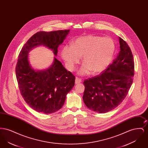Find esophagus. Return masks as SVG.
<instances>
[{
    "mask_svg": "<svg viewBox=\"0 0 148 148\" xmlns=\"http://www.w3.org/2000/svg\"><path fill=\"white\" fill-rule=\"evenodd\" d=\"M81 82H82V79L79 78V77H76V78H75V84L80 83Z\"/></svg>",
    "mask_w": 148,
    "mask_h": 148,
    "instance_id": "1",
    "label": "esophagus"
}]
</instances>
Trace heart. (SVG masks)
<instances>
[{"label": "heart", "mask_w": 148, "mask_h": 148, "mask_svg": "<svg viewBox=\"0 0 148 148\" xmlns=\"http://www.w3.org/2000/svg\"><path fill=\"white\" fill-rule=\"evenodd\" d=\"M115 49V45L109 38L88 35L78 38L72 45H65L62 51L64 60L69 70L73 71L83 56L84 64L79 73L81 75L99 74L110 64Z\"/></svg>", "instance_id": "heart-1"}]
</instances>
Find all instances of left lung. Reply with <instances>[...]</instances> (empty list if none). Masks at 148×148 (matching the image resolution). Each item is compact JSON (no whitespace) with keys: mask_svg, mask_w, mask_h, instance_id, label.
<instances>
[{"mask_svg":"<svg viewBox=\"0 0 148 148\" xmlns=\"http://www.w3.org/2000/svg\"><path fill=\"white\" fill-rule=\"evenodd\" d=\"M120 51L113 63L97 76L85 79L83 99L92 111L105 113L121 103L133 83L134 62L132 52L119 38Z\"/></svg>","mask_w":148,"mask_h":148,"instance_id":"left-lung-1","label":"left lung"}]
</instances>
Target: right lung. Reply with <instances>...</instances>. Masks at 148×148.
<instances>
[{
    "instance_id": "obj_1",
    "label": "right lung",
    "mask_w": 148,
    "mask_h": 148,
    "mask_svg": "<svg viewBox=\"0 0 148 148\" xmlns=\"http://www.w3.org/2000/svg\"><path fill=\"white\" fill-rule=\"evenodd\" d=\"M69 31L37 32L24 45L19 54L15 68L19 88L25 102L38 112L50 114L61 109L66 94L75 85V78L56 58L48 69L35 71L29 63L28 53L34 47L42 45L56 56L59 45Z\"/></svg>"
}]
</instances>
